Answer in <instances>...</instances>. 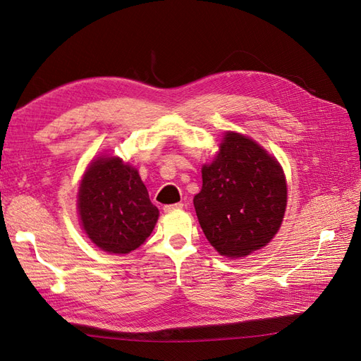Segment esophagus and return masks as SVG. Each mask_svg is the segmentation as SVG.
Wrapping results in <instances>:
<instances>
[{
    "mask_svg": "<svg viewBox=\"0 0 361 361\" xmlns=\"http://www.w3.org/2000/svg\"><path fill=\"white\" fill-rule=\"evenodd\" d=\"M183 207V203H174V204H166L164 206V211L166 212H173V211H179Z\"/></svg>",
    "mask_w": 361,
    "mask_h": 361,
    "instance_id": "34e87169",
    "label": "esophagus"
}]
</instances>
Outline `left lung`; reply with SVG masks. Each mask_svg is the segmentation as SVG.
<instances>
[{
  "label": "left lung",
  "instance_id": "8db88e82",
  "mask_svg": "<svg viewBox=\"0 0 361 361\" xmlns=\"http://www.w3.org/2000/svg\"><path fill=\"white\" fill-rule=\"evenodd\" d=\"M194 207L218 253L243 257L267 245L283 221L288 188L279 162L256 141L226 134L220 154L202 169Z\"/></svg>",
  "mask_w": 361,
  "mask_h": 361
}]
</instances>
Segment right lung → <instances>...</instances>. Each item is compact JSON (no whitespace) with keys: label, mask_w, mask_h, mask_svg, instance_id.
<instances>
[{"label":"right lung","mask_w":361,"mask_h":361,"mask_svg":"<svg viewBox=\"0 0 361 361\" xmlns=\"http://www.w3.org/2000/svg\"><path fill=\"white\" fill-rule=\"evenodd\" d=\"M82 228L108 253L126 255L154 231L159 211L135 169L116 157L90 164L80 185Z\"/></svg>","instance_id":"obj_1"}]
</instances>
